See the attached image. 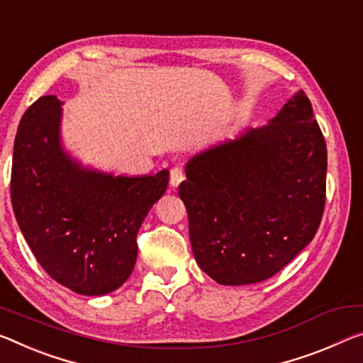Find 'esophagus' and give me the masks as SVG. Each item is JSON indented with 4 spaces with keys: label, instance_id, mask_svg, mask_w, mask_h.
<instances>
[{
    "label": "esophagus",
    "instance_id": "esophagus-1",
    "mask_svg": "<svg viewBox=\"0 0 363 363\" xmlns=\"http://www.w3.org/2000/svg\"><path fill=\"white\" fill-rule=\"evenodd\" d=\"M186 179V176H184V171L181 166H174V168L171 169V174H169V184L172 187H177L179 184Z\"/></svg>",
    "mask_w": 363,
    "mask_h": 363
}]
</instances>
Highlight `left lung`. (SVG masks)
Masks as SVG:
<instances>
[{
	"mask_svg": "<svg viewBox=\"0 0 363 363\" xmlns=\"http://www.w3.org/2000/svg\"><path fill=\"white\" fill-rule=\"evenodd\" d=\"M326 160L303 90L269 124L195 155L179 195L200 268L224 286L260 283L283 269L318 231Z\"/></svg>",
	"mask_w": 363,
	"mask_h": 363,
	"instance_id": "left-lung-1",
	"label": "left lung"
}]
</instances>
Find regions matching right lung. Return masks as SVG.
<instances>
[{"label": "right lung", "mask_w": 363, "mask_h": 363, "mask_svg": "<svg viewBox=\"0 0 363 363\" xmlns=\"http://www.w3.org/2000/svg\"><path fill=\"white\" fill-rule=\"evenodd\" d=\"M61 101L40 96L17 128L11 200L42 268L84 296L108 294L129 278L137 233L164 194L169 171L125 177L85 169L62 152Z\"/></svg>", "instance_id": "1"}]
</instances>
